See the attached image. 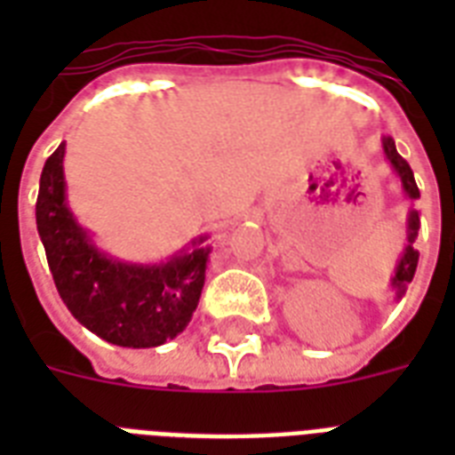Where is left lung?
<instances>
[{"mask_svg": "<svg viewBox=\"0 0 455 455\" xmlns=\"http://www.w3.org/2000/svg\"><path fill=\"white\" fill-rule=\"evenodd\" d=\"M382 148H385V156H387L389 164L395 167V172L399 174L402 179V186H403V193L409 196L411 200H418L420 198V191H418V184L416 179H413V170H411V164L403 160L399 153H396V146L392 141V137H385L382 139ZM418 228H420V217H418V210H411L409 212V224H406V238H409V245L403 250L402 259L396 264V271L395 276H392V288L396 291V299L402 298L403 292H406V285L413 281V274H416V267H418V250L413 248V243L418 238Z\"/></svg>", "mask_w": 455, "mask_h": 455, "instance_id": "1", "label": "left lung"}]
</instances>
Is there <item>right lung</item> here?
I'll list each match as a JSON object with an SVG mask.
<instances>
[{
    "instance_id": "right-lung-1",
    "label": "right lung",
    "mask_w": 455,
    "mask_h": 455,
    "mask_svg": "<svg viewBox=\"0 0 455 455\" xmlns=\"http://www.w3.org/2000/svg\"><path fill=\"white\" fill-rule=\"evenodd\" d=\"M66 144L46 157L39 177L37 231L60 299L87 331L110 345H164L191 321L205 283L200 235L164 264H127L103 255L66 203Z\"/></svg>"
}]
</instances>
